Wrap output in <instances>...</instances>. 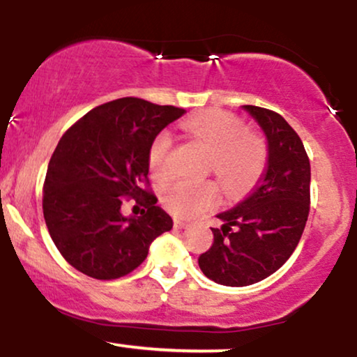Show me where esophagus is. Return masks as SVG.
Instances as JSON below:
<instances>
[{
	"mask_svg": "<svg viewBox=\"0 0 357 357\" xmlns=\"http://www.w3.org/2000/svg\"><path fill=\"white\" fill-rule=\"evenodd\" d=\"M174 227L178 228V230H184V228L190 227V223H188V221L181 220V218H176V220H174Z\"/></svg>",
	"mask_w": 357,
	"mask_h": 357,
	"instance_id": "1",
	"label": "esophagus"
}]
</instances>
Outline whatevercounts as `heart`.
<instances>
[{
	"label": "heart",
	"mask_w": 357,
	"mask_h": 357,
	"mask_svg": "<svg viewBox=\"0 0 357 357\" xmlns=\"http://www.w3.org/2000/svg\"><path fill=\"white\" fill-rule=\"evenodd\" d=\"M183 129L210 149V167L231 192L253 186L267 162V144L257 134L247 132L238 117L225 110H208L183 122ZM173 139L167 132L154 137L149 147V169L155 179L171 173L169 155ZM220 199L218 184L213 181L178 179L162 190V202L174 215L191 218Z\"/></svg>",
	"instance_id": "1"
}]
</instances>
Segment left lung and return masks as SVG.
I'll use <instances>...</instances> for the list:
<instances>
[{
  "label": "left lung",
  "instance_id": "8db88e82",
  "mask_svg": "<svg viewBox=\"0 0 357 357\" xmlns=\"http://www.w3.org/2000/svg\"><path fill=\"white\" fill-rule=\"evenodd\" d=\"M267 139V169L258 186L231 210L218 213L213 245L198 264L220 285L264 280L289 260L304 233L310 204V162L296 130L273 110L241 105Z\"/></svg>",
  "mask_w": 357,
  "mask_h": 357
}]
</instances>
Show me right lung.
Masks as SVG:
<instances>
[{
    "instance_id": "right-lung-1",
    "label": "right lung",
    "mask_w": 357,
    "mask_h": 357,
    "mask_svg": "<svg viewBox=\"0 0 357 357\" xmlns=\"http://www.w3.org/2000/svg\"><path fill=\"white\" fill-rule=\"evenodd\" d=\"M186 112L124 97L85 114L60 139L43 184V216L61 257L97 280L124 277L146 260L173 218L142 190L154 137ZM145 196L148 211L124 217L122 197Z\"/></svg>"
}]
</instances>
